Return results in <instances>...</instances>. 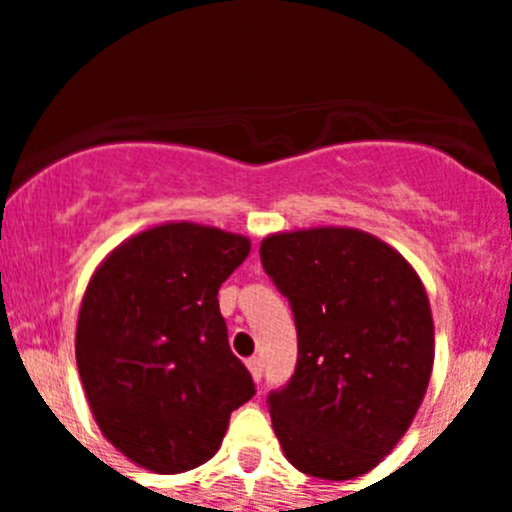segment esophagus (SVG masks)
I'll return each instance as SVG.
<instances>
[{"instance_id":"34e87169","label":"esophagus","mask_w":512,"mask_h":512,"mask_svg":"<svg viewBox=\"0 0 512 512\" xmlns=\"http://www.w3.org/2000/svg\"><path fill=\"white\" fill-rule=\"evenodd\" d=\"M246 364H248V372H251V377L256 379V382H261V374H264V364H261L259 356H251Z\"/></svg>"}]
</instances>
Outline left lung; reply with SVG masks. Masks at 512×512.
<instances>
[{
	"label": "left lung",
	"instance_id": "obj_1",
	"mask_svg": "<svg viewBox=\"0 0 512 512\" xmlns=\"http://www.w3.org/2000/svg\"><path fill=\"white\" fill-rule=\"evenodd\" d=\"M261 266L287 297L297 366L266 397L287 459L354 479L395 449L433 369V318L413 266L374 235L315 228L269 235Z\"/></svg>",
	"mask_w": 512,
	"mask_h": 512
}]
</instances>
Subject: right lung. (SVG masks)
Instances as JSON below:
<instances>
[{"mask_svg": "<svg viewBox=\"0 0 512 512\" xmlns=\"http://www.w3.org/2000/svg\"><path fill=\"white\" fill-rule=\"evenodd\" d=\"M248 251L243 235L158 225L112 251L89 282L76 328L81 384L107 441L140 467L205 464L230 413L256 395L217 302Z\"/></svg>", "mask_w": 512, "mask_h": 512, "instance_id": "obj_1", "label": "right lung"}]
</instances>
